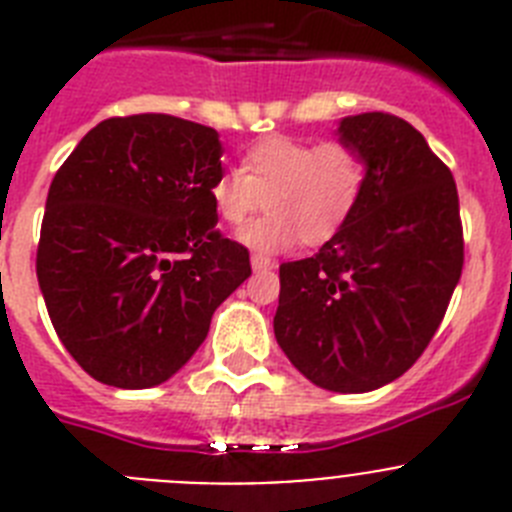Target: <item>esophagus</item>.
I'll return each mask as SVG.
<instances>
[{
    "label": "esophagus",
    "instance_id": "esophagus-1",
    "mask_svg": "<svg viewBox=\"0 0 512 512\" xmlns=\"http://www.w3.org/2000/svg\"><path fill=\"white\" fill-rule=\"evenodd\" d=\"M251 266H253V271H266V269H271V266H274V261H271L269 256H264V253H253Z\"/></svg>",
    "mask_w": 512,
    "mask_h": 512
}]
</instances>
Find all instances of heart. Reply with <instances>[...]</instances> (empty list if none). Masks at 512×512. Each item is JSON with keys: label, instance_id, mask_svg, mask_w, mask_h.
<instances>
[{"label": "heart", "instance_id": "b5f03b06", "mask_svg": "<svg viewBox=\"0 0 512 512\" xmlns=\"http://www.w3.org/2000/svg\"><path fill=\"white\" fill-rule=\"evenodd\" d=\"M369 164L351 140L266 135L241 158V169L220 171L210 182V202L225 225H243L266 197L269 215L248 225L241 241L256 251H279L302 238L323 246L359 207Z\"/></svg>", "mask_w": 512, "mask_h": 512}]
</instances>
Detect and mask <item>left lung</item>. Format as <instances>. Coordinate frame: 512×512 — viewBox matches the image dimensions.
<instances>
[{
	"mask_svg": "<svg viewBox=\"0 0 512 512\" xmlns=\"http://www.w3.org/2000/svg\"><path fill=\"white\" fill-rule=\"evenodd\" d=\"M369 164L359 207L315 256L279 266L274 336L323 390L369 392L402 377L436 336L464 266L449 166L395 115L341 122Z\"/></svg>",
	"mask_w": 512,
	"mask_h": 512,
	"instance_id": "8db88e82",
	"label": "left lung"
}]
</instances>
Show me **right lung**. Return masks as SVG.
<instances>
[{
	"instance_id": "1",
	"label": "right lung",
	"mask_w": 512,
	"mask_h": 512,
	"mask_svg": "<svg viewBox=\"0 0 512 512\" xmlns=\"http://www.w3.org/2000/svg\"><path fill=\"white\" fill-rule=\"evenodd\" d=\"M220 135L161 112L110 117L53 176L38 284L58 338L97 382L143 390L182 369L251 277L217 230Z\"/></svg>"
}]
</instances>
